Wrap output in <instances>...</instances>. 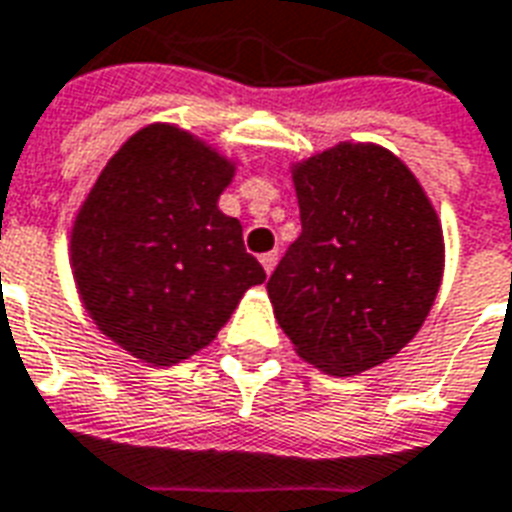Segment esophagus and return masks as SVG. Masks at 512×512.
Instances as JSON below:
<instances>
[{
  "instance_id": "1",
  "label": "esophagus",
  "mask_w": 512,
  "mask_h": 512,
  "mask_svg": "<svg viewBox=\"0 0 512 512\" xmlns=\"http://www.w3.org/2000/svg\"><path fill=\"white\" fill-rule=\"evenodd\" d=\"M260 263H263L265 273H271L276 263H279V252H265V255H260Z\"/></svg>"
}]
</instances>
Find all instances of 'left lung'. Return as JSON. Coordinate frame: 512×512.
<instances>
[{"mask_svg": "<svg viewBox=\"0 0 512 512\" xmlns=\"http://www.w3.org/2000/svg\"><path fill=\"white\" fill-rule=\"evenodd\" d=\"M300 236L268 279L273 314L303 360L357 376L419 333L443 276L438 214L408 166L343 142L292 171Z\"/></svg>", "mask_w": 512, "mask_h": 512, "instance_id": "obj_1", "label": "left lung"}]
</instances>
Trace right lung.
I'll return each mask as SVG.
<instances>
[{
	"mask_svg": "<svg viewBox=\"0 0 512 512\" xmlns=\"http://www.w3.org/2000/svg\"><path fill=\"white\" fill-rule=\"evenodd\" d=\"M233 166L174 126H150L104 166L72 228L88 314L117 346L174 365L214 341L265 282L241 222L217 209Z\"/></svg>",
	"mask_w": 512,
	"mask_h": 512,
	"instance_id": "1",
	"label": "right lung"
}]
</instances>
